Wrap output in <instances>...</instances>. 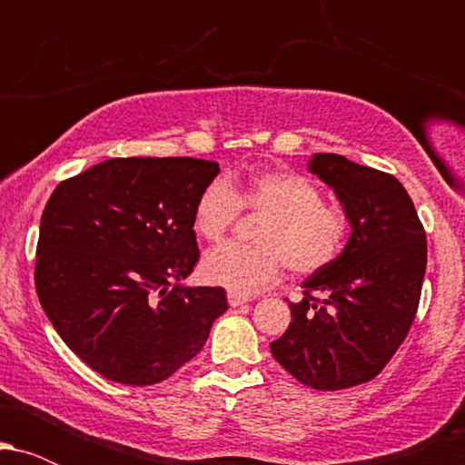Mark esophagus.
I'll return each instance as SVG.
<instances>
[{"mask_svg": "<svg viewBox=\"0 0 465 465\" xmlns=\"http://www.w3.org/2000/svg\"><path fill=\"white\" fill-rule=\"evenodd\" d=\"M227 302H229V306H232V308H238V306H244V303H247L249 300H247V297H242V295H233V292H229Z\"/></svg>", "mask_w": 465, "mask_h": 465, "instance_id": "obj_1", "label": "esophagus"}]
</instances>
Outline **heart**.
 <instances>
[{
  "instance_id": "b5f03b06",
  "label": "heart",
  "mask_w": 465,
  "mask_h": 465,
  "mask_svg": "<svg viewBox=\"0 0 465 465\" xmlns=\"http://www.w3.org/2000/svg\"><path fill=\"white\" fill-rule=\"evenodd\" d=\"M244 210L264 214L253 233V247L218 244L203 258L201 273L210 284L233 295H253L282 275L323 271L341 255L350 233L348 214L323 203L319 185L300 173L269 168L247 179H214L199 192L192 229L203 240H221Z\"/></svg>"
}]
</instances>
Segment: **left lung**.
<instances>
[{
    "label": "left lung",
    "instance_id": "8db88e82",
    "mask_svg": "<svg viewBox=\"0 0 465 465\" xmlns=\"http://www.w3.org/2000/svg\"><path fill=\"white\" fill-rule=\"evenodd\" d=\"M308 170L334 190L351 233L339 258L303 282L292 322L271 354L306 387L336 391L371 381L402 345L426 271V233L402 183L343 154Z\"/></svg>",
    "mask_w": 465,
    "mask_h": 465
}]
</instances>
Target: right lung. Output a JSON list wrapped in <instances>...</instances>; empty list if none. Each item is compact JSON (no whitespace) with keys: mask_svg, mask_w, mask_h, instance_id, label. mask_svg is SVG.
<instances>
[{"mask_svg":"<svg viewBox=\"0 0 465 465\" xmlns=\"http://www.w3.org/2000/svg\"><path fill=\"white\" fill-rule=\"evenodd\" d=\"M221 173L192 157H117L56 185L35 284L67 348L120 385H154L199 354L227 311L221 286H181L199 262L192 210Z\"/></svg>","mask_w":465,"mask_h":465,"instance_id":"1","label":"right lung"}]
</instances>
